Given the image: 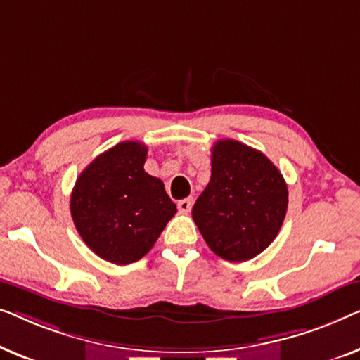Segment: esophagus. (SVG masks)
I'll use <instances>...</instances> for the list:
<instances>
[{
    "label": "esophagus",
    "mask_w": 360,
    "mask_h": 360,
    "mask_svg": "<svg viewBox=\"0 0 360 360\" xmlns=\"http://www.w3.org/2000/svg\"><path fill=\"white\" fill-rule=\"evenodd\" d=\"M192 204H194V200L192 199H182L178 202V209L181 214H189L191 209H192Z\"/></svg>",
    "instance_id": "1"
}]
</instances>
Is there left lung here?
I'll use <instances>...</instances> for the list:
<instances>
[{
	"instance_id": "8db88e82",
	"label": "left lung",
	"mask_w": 360,
	"mask_h": 360,
	"mask_svg": "<svg viewBox=\"0 0 360 360\" xmlns=\"http://www.w3.org/2000/svg\"><path fill=\"white\" fill-rule=\"evenodd\" d=\"M288 191L264 153L236 140L212 146V176L192 209L197 229L221 259L241 262L276 240Z\"/></svg>"
}]
</instances>
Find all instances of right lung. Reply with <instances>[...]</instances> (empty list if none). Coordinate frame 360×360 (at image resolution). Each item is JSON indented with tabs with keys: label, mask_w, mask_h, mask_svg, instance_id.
Returning a JSON list of instances; mask_svg holds the SVG:
<instances>
[{
	"label": "right lung",
	"mask_w": 360,
	"mask_h": 360,
	"mask_svg": "<svg viewBox=\"0 0 360 360\" xmlns=\"http://www.w3.org/2000/svg\"><path fill=\"white\" fill-rule=\"evenodd\" d=\"M146 146L122 141L86 166L70 210L83 241L103 259L125 266L143 257L176 214L163 181L143 169Z\"/></svg>",
	"instance_id": "obj_1"
}]
</instances>
